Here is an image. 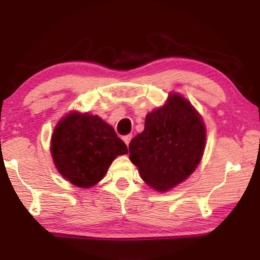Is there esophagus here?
Here are the masks:
<instances>
[{
    "instance_id": "esophagus-1",
    "label": "esophagus",
    "mask_w": 260,
    "mask_h": 260,
    "mask_svg": "<svg viewBox=\"0 0 260 260\" xmlns=\"http://www.w3.org/2000/svg\"><path fill=\"white\" fill-rule=\"evenodd\" d=\"M122 140H124V142L126 143V146L128 147L129 146V142H131V140H132V135L129 134V135H125L124 138H122Z\"/></svg>"
}]
</instances>
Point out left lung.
<instances>
[{
  "label": "left lung",
  "instance_id": "1",
  "mask_svg": "<svg viewBox=\"0 0 260 260\" xmlns=\"http://www.w3.org/2000/svg\"><path fill=\"white\" fill-rule=\"evenodd\" d=\"M206 129L199 111L182 95L170 93L146 116L144 129L131 141L129 159L144 182L167 191L190 177L205 149Z\"/></svg>",
  "mask_w": 260,
  "mask_h": 260
}]
</instances>
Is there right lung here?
Wrapping results in <instances>:
<instances>
[{"label":"right lung","instance_id":"right-lung-1","mask_svg":"<svg viewBox=\"0 0 260 260\" xmlns=\"http://www.w3.org/2000/svg\"><path fill=\"white\" fill-rule=\"evenodd\" d=\"M50 152L61 177L79 188H90L104 178L117 156L128 150L99 116L71 111L55 126Z\"/></svg>","mask_w":260,"mask_h":260}]
</instances>
